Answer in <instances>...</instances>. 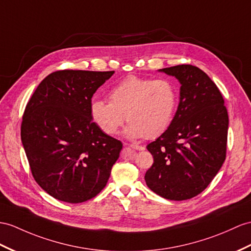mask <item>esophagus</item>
Wrapping results in <instances>:
<instances>
[{
    "mask_svg": "<svg viewBox=\"0 0 251 251\" xmlns=\"http://www.w3.org/2000/svg\"><path fill=\"white\" fill-rule=\"evenodd\" d=\"M130 148H132V149H134V150H139V151H142V150H144V149H145V147H143V146H139V145H135V144H132V145H130Z\"/></svg>",
    "mask_w": 251,
    "mask_h": 251,
    "instance_id": "esophagus-1",
    "label": "esophagus"
}]
</instances>
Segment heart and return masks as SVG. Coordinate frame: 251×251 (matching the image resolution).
<instances>
[{"mask_svg":"<svg viewBox=\"0 0 251 251\" xmlns=\"http://www.w3.org/2000/svg\"><path fill=\"white\" fill-rule=\"evenodd\" d=\"M109 102L93 100L90 115L99 129L115 135L130 122L126 134L132 138H155L173 124L179 103L176 85L167 78L126 76L108 93Z\"/></svg>","mask_w":251,"mask_h":251,"instance_id":"b5f03b06","label":"heart"}]
</instances>
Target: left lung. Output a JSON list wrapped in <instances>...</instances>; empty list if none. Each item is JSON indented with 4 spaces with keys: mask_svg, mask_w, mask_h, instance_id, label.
Segmentation results:
<instances>
[{
    "mask_svg": "<svg viewBox=\"0 0 251 251\" xmlns=\"http://www.w3.org/2000/svg\"><path fill=\"white\" fill-rule=\"evenodd\" d=\"M161 71L179 79L180 103L173 124L147 146L153 164L145 180L158 196L187 200L204 191L226 160L228 112L216 84L198 67Z\"/></svg>",
    "mask_w": 251,
    "mask_h": 251,
    "instance_id": "obj_1",
    "label": "left lung"
}]
</instances>
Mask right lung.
Wrapping results in <instances>:
<instances>
[{
	"label": "right lung",
	"mask_w": 251,
	"mask_h": 251,
	"mask_svg": "<svg viewBox=\"0 0 251 251\" xmlns=\"http://www.w3.org/2000/svg\"><path fill=\"white\" fill-rule=\"evenodd\" d=\"M114 71L58 70L36 88L21 124L30 172L55 199L81 203L105 187L122 143L93 121L90 103Z\"/></svg>",
	"instance_id": "right-lung-1"
}]
</instances>
